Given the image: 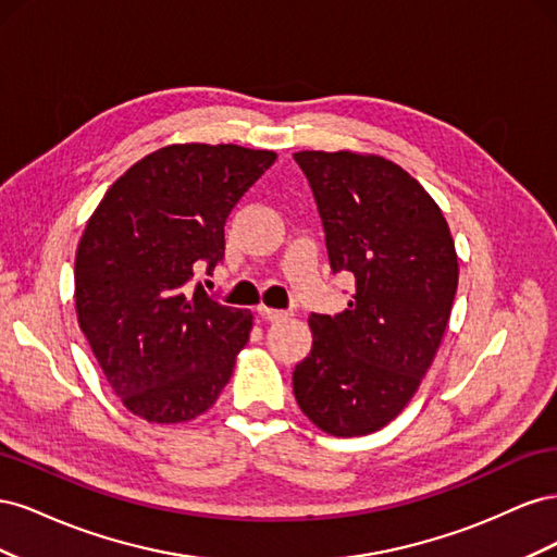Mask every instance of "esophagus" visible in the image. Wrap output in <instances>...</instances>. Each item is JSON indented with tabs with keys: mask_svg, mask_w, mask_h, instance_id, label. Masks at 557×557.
<instances>
[{
	"mask_svg": "<svg viewBox=\"0 0 557 557\" xmlns=\"http://www.w3.org/2000/svg\"><path fill=\"white\" fill-rule=\"evenodd\" d=\"M258 313L264 318V320H269V323H278V320H285L288 318L290 313L288 311H278V309H269V307H264V305H260L258 307Z\"/></svg>",
	"mask_w": 557,
	"mask_h": 557,
	"instance_id": "34e87169",
	"label": "esophagus"
}]
</instances>
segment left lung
I'll return each mask as SVG.
<instances>
[{"label": "left lung", "instance_id": "8db88e82", "mask_svg": "<svg viewBox=\"0 0 557 557\" xmlns=\"http://www.w3.org/2000/svg\"><path fill=\"white\" fill-rule=\"evenodd\" d=\"M323 218L332 272L356 276L336 315L309 318L313 346L293 372L311 423L334 436L385 428L434 362L458 290V252L440 205L393 160L299 150Z\"/></svg>", "mask_w": 557, "mask_h": 557}]
</instances>
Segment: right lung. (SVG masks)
<instances>
[{"instance_id":"right-lung-1","label":"right lung","mask_w":557,"mask_h":557,"mask_svg":"<svg viewBox=\"0 0 557 557\" xmlns=\"http://www.w3.org/2000/svg\"><path fill=\"white\" fill-rule=\"evenodd\" d=\"M274 150L172 144L134 162L76 248L78 327L123 407L156 425L209 411L252 330L248 309L190 288L225 256V221Z\"/></svg>"}]
</instances>
